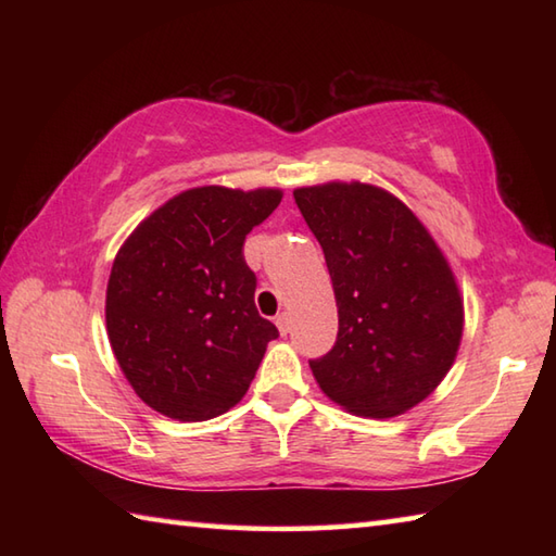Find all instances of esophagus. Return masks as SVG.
<instances>
[{
    "instance_id": "obj_1",
    "label": "esophagus",
    "mask_w": 556,
    "mask_h": 556,
    "mask_svg": "<svg viewBox=\"0 0 556 556\" xmlns=\"http://www.w3.org/2000/svg\"><path fill=\"white\" fill-rule=\"evenodd\" d=\"M275 323H277V327H279V332L285 334V337L291 332V315H289V313H279V315L275 317Z\"/></svg>"
}]
</instances>
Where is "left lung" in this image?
Returning <instances> with one entry per match:
<instances>
[{
  "mask_svg": "<svg viewBox=\"0 0 556 556\" xmlns=\"http://www.w3.org/2000/svg\"><path fill=\"white\" fill-rule=\"evenodd\" d=\"M332 277L339 332L313 358L323 392L351 413L392 418L444 380L464 303L440 248L392 193L368 184L293 191Z\"/></svg>",
  "mask_w": 556,
  "mask_h": 556,
  "instance_id": "8db88e82",
  "label": "left lung"
}]
</instances>
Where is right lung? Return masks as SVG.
<instances>
[{
  "label": "right lung",
  "instance_id": "obj_1",
  "mask_svg": "<svg viewBox=\"0 0 556 556\" xmlns=\"http://www.w3.org/2000/svg\"><path fill=\"white\" fill-rule=\"evenodd\" d=\"M277 188H191L128 236L108 285V334L126 380L162 416L198 422L239 404L279 329L255 308L243 243Z\"/></svg>",
  "mask_w": 556,
  "mask_h": 556
}]
</instances>
